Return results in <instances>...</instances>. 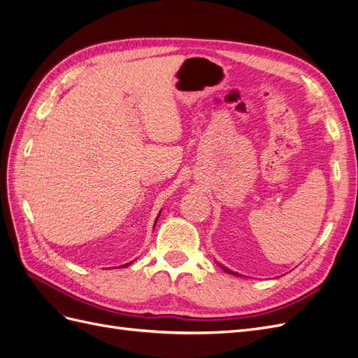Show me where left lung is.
<instances>
[{
  "label": "left lung",
  "mask_w": 358,
  "mask_h": 358,
  "mask_svg": "<svg viewBox=\"0 0 358 358\" xmlns=\"http://www.w3.org/2000/svg\"><path fill=\"white\" fill-rule=\"evenodd\" d=\"M216 264H218V266H220V267L224 270L225 273H230V275H234V276H242L241 273H236V272H233V270H230L229 267H225V266H224V264H221V263H216Z\"/></svg>",
  "instance_id": "obj_1"
}]
</instances>
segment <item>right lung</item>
Returning <instances> with one entry per match:
<instances>
[{"label": "right lung", "instance_id": "1", "mask_svg": "<svg viewBox=\"0 0 358 358\" xmlns=\"http://www.w3.org/2000/svg\"><path fill=\"white\" fill-rule=\"evenodd\" d=\"M161 213V212H159ZM159 213H158V216H159ZM158 216H157V220H155V224H157V221H158ZM155 227V225H154ZM133 263V262H131ZM131 263H127V264H124V266H121V267H127V266H129V264H131Z\"/></svg>", "mask_w": 358, "mask_h": 358}]
</instances>
